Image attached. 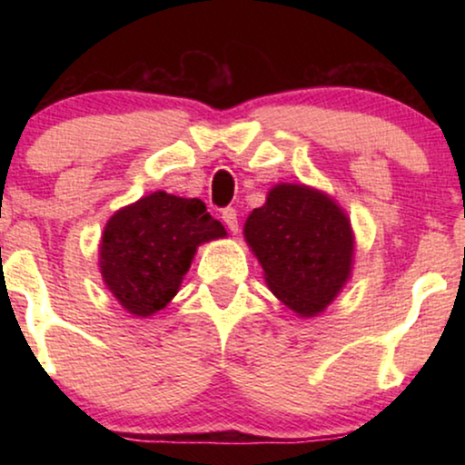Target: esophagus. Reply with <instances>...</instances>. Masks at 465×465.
Here are the masks:
<instances>
[{
	"label": "esophagus",
	"instance_id": "esophagus-1",
	"mask_svg": "<svg viewBox=\"0 0 465 465\" xmlns=\"http://www.w3.org/2000/svg\"><path fill=\"white\" fill-rule=\"evenodd\" d=\"M222 220L226 222L228 231H231V232L239 231V218H237V209H234V207H226L224 212H222Z\"/></svg>",
	"mask_w": 465,
	"mask_h": 465
}]
</instances>
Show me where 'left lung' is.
Segmentation results:
<instances>
[{
    "mask_svg": "<svg viewBox=\"0 0 465 465\" xmlns=\"http://www.w3.org/2000/svg\"><path fill=\"white\" fill-rule=\"evenodd\" d=\"M245 239L279 301L311 317L334 301L351 272L353 234L326 194L279 183L245 222Z\"/></svg>",
    "mask_w": 465,
    "mask_h": 465,
    "instance_id": "obj_1",
    "label": "left lung"
}]
</instances>
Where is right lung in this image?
I'll use <instances>...</instances> for the list:
<instances>
[{
  "instance_id": "1",
  "label": "right lung",
  "mask_w": 465,
  "mask_h": 465,
  "mask_svg": "<svg viewBox=\"0 0 465 465\" xmlns=\"http://www.w3.org/2000/svg\"><path fill=\"white\" fill-rule=\"evenodd\" d=\"M224 234L203 201L154 193L107 222L101 275L129 313L148 317L177 294L196 245Z\"/></svg>"
}]
</instances>
